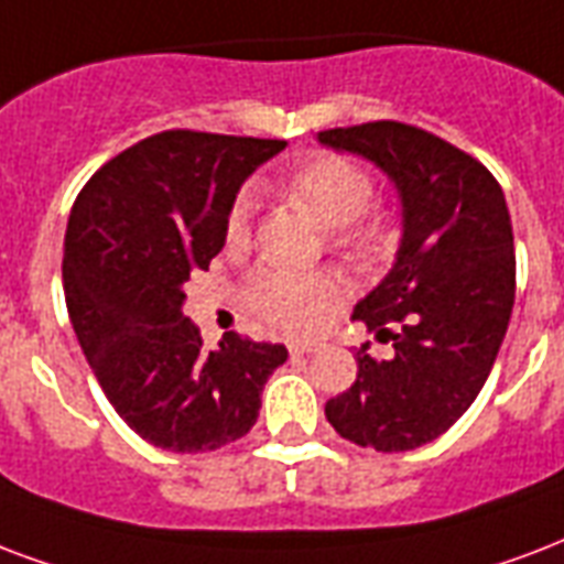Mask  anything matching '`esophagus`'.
<instances>
[{"label":"esophagus","mask_w":564,"mask_h":564,"mask_svg":"<svg viewBox=\"0 0 564 564\" xmlns=\"http://www.w3.org/2000/svg\"><path fill=\"white\" fill-rule=\"evenodd\" d=\"M286 349H290V355H313V351L322 349V343H316V339H290Z\"/></svg>","instance_id":"1"}]
</instances>
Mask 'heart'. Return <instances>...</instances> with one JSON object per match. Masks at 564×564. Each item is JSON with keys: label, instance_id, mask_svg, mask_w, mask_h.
<instances>
[{"label": "heart", "instance_id": "heart-1", "mask_svg": "<svg viewBox=\"0 0 564 564\" xmlns=\"http://www.w3.org/2000/svg\"><path fill=\"white\" fill-rule=\"evenodd\" d=\"M283 195L304 206L325 230H343L339 245L351 251H372L384 239L381 221L358 225L372 200V180L360 165L343 156H316L290 171L281 183ZM253 200L239 195L225 218V245L242 251L251 242ZM350 230L346 231L345 227ZM245 304L253 316L283 330H311L339 304V283L325 272H295L263 265L245 286Z\"/></svg>", "mask_w": 564, "mask_h": 564}]
</instances>
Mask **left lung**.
<instances>
[{
    "instance_id": "obj_1",
    "label": "left lung",
    "mask_w": 564,
    "mask_h": 564,
    "mask_svg": "<svg viewBox=\"0 0 564 564\" xmlns=\"http://www.w3.org/2000/svg\"><path fill=\"white\" fill-rule=\"evenodd\" d=\"M322 148L367 159L399 200L397 257L376 290L355 304L393 358L358 351L355 384L325 405L339 437L378 453L435 441L473 405L509 328L514 304V236L491 171L425 129L376 120L328 129Z\"/></svg>"
}]
</instances>
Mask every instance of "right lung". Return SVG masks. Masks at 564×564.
I'll return each mask as SVG.
<instances>
[{"mask_svg":"<svg viewBox=\"0 0 564 564\" xmlns=\"http://www.w3.org/2000/svg\"><path fill=\"white\" fill-rule=\"evenodd\" d=\"M286 141L171 129L102 165L73 204L64 299L102 393L148 444L209 453L251 432L286 360L281 343L227 334L204 349L183 319L192 272L225 248V218Z\"/></svg>","mask_w":564,"mask_h":564,"instance_id":"obj_1","label":"right lung"}]
</instances>
